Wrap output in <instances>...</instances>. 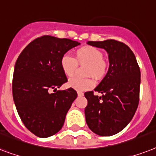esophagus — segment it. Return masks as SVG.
I'll list each match as a JSON object with an SVG mask.
<instances>
[{"label": "esophagus", "instance_id": "34e87169", "mask_svg": "<svg viewBox=\"0 0 156 156\" xmlns=\"http://www.w3.org/2000/svg\"><path fill=\"white\" fill-rule=\"evenodd\" d=\"M77 94H78V96H79V97H82V96H84V93H82V92H80V91H78V92H77Z\"/></svg>", "mask_w": 156, "mask_h": 156}]
</instances>
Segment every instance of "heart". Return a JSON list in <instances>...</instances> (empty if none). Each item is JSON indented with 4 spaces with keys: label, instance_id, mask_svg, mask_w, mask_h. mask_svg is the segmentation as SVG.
<instances>
[{
    "label": "heart",
    "instance_id": "b5f03b06",
    "mask_svg": "<svg viewBox=\"0 0 156 156\" xmlns=\"http://www.w3.org/2000/svg\"><path fill=\"white\" fill-rule=\"evenodd\" d=\"M78 63L80 65L88 64L86 75L96 78L103 76L107 70V63L103 58V53L101 50L94 47H84L78 49L76 53V58L68 53L63 55L61 58V68L67 76L71 77L75 74ZM68 84L76 90L85 91L93 88L95 81L90 77L85 79L73 77L68 80Z\"/></svg>",
    "mask_w": 156,
    "mask_h": 156
}]
</instances>
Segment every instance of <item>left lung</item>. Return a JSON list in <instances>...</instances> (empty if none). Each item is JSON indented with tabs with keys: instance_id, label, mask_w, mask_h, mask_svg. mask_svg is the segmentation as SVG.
Here are the masks:
<instances>
[{
	"instance_id": "left-lung-1",
	"label": "left lung",
	"mask_w": 156,
	"mask_h": 156,
	"mask_svg": "<svg viewBox=\"0 0 156 156\" xmlns=\"http://www.w3.org/2000/svg\"><path fill=\"white\" fill-rule=\"evenodd\" d=\"M87 43L106 51L109 68L94 89L103 95L95 96L93 91L84 93L88 100L84 109L86 122L95 134L111 136L129 124L138 108L140 69L134 53L125 43L114 39Z\"/></svg>"
}]
</instances>
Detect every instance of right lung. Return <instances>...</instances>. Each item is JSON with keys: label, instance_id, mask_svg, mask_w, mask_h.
<instances>
[{"label": "right lung", "instance_id": "add662e5", "mask_svg": "<svg viewBox=\"0 0 156 156\" xmlns=\"http://www.w3.org/2000/svg\"><path fill=\"white\" fill-rule=\"evenodd\" d=\"M78 45L68 38L42 36L29 43L16 61L13 101L25 126L36 136L47 138L59 131L76 98V91L72 88H57L68 81L61 68V58Z\"/></svg>", "mask_w": 156, "mask_h": 156}]
</instances>
